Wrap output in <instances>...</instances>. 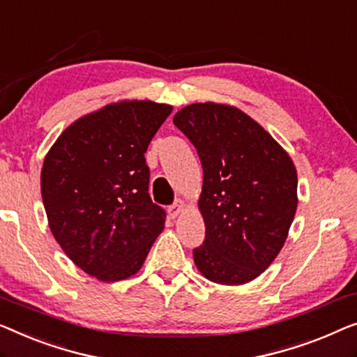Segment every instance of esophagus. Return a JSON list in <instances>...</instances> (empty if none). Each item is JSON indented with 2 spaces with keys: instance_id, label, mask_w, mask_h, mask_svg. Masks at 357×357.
Masks as SVG:
<instances>
[{
  "instance_id": "esophagus-1",
  "label": "esophagus",
  "mask_w": 357,
  "mask_h": 357,
  "mask_svg": "<svg viewBox=\"0 0 357 357\" xmlns=\"http://www.w3.org/2000/svg\"><path fill=\"white\" fill-rule=\"evenodd\" d=\"M183 208H185V206H183V203H182V201H180V199L177 201V203L170 204L169 209H167L170 219H175V217H177L180 213H182Z\"/></svg>"
}]
</instances>
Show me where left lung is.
I'll use <instances>...</instances> for the list:
<instances>
[{
    "instance_id": "left-lung-1",
    "label": "left lung",
    "mask_w": 357,
    "mask_h": 357,
    "mask_svg": "<svg viewBox=\"0 0 357 357\" xmlns=\"http://www.w3.org/2000/svg\"><path fill=\"white\" fill-rule=\"evenodd\" d=\"M174 123L203 166L199 209L206 235L193 250L195 264L211 282H250L287 240L298 206L296 169L280 144L236 107L190 105Z\"/></svg>"
}]
</instances>
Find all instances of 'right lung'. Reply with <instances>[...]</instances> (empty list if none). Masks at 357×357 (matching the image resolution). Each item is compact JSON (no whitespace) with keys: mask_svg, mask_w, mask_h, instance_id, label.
Masks as SVG:
<instances>
[{"mask_svg":"<svg viewBox=\"0 0 357 357\" xmlns=\"http://www.w3.org/2000/svg\"><path fill=\"white\" fill-rule=\"evenodd\" d=\"M172 112L153 101H123L66 128L41 169L50 229L82 271L117 282L140 271L166 211L149 196V142Z\"/></svg>","mask_w":357,"mask_h":357,"instance_id":"add662e5","label":"right lung"}]
</instances>
